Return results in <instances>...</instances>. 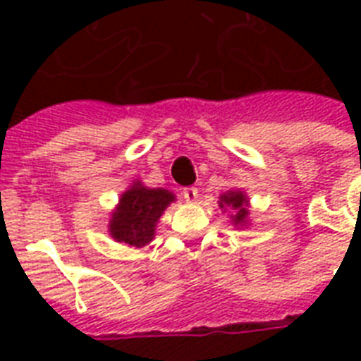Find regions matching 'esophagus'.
<instances>
[{
  "instance_id": "34e87169",
  "label": "esophagus",
  "mask_w": 361,
  "mask_h": 361,
  "mask_svg": "<svg viewBox=\"0 0 361 361\" xmlns=\"http://www.w3.org/2000/svg\"><path fill=\"white\" fill-rule=\"evenodd\" d=\"M183 198H185L187 202H195L198 198L197 187H185V189H183Z\"/></svg>"
}]
</instances>
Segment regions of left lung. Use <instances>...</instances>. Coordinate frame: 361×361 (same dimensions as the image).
<instances>
[{
    "label": "left lung",
    "mask_w": 361,
    "mask_h": 361,
    "mask_svg": "<svg viewBox=\"0 0 361 361\" xmlns=\"http://www.w3.org/2000/svg\"><path fill=\"white\" fill-rule=\"evenodd\" d=\"M219 208L231 209V221L234 226H243L249 225V198H247L245 191H226L225 195L219 197Z\"/></svg>",
    "instance_id": "1"
}]
</instances>
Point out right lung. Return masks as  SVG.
<instances>
[{"label":"right lung","mask_w":361,"mask_h":361,"mask_svg":"<svg viewBox=\"0 0 361 361\" xmlns=\"http://www.w3.org/2000/svg\"><path fill=\"white\" fill-rule=\"evenodd\" d=\"M174 192L163 187H146L135 180L121 192L109 221V234L123 245L146 247L155 238L157 223L164 209L174 202Z\"/></svg>","instance_id":"right-lung-1"}]
</instances>
